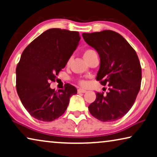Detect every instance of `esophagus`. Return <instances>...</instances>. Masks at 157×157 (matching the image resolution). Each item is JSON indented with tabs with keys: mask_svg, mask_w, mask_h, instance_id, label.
Returning a JSON list of instances; mask_svg holds the SVG:
<instances>
[{
	"mask_svg": "<svg viewBox=\"0 0 157 157\" xmlns=\"http://www.w3.org/2000/svg\"><path fill=\"white\" fill-rule=\"evenodd\" d=\"M78 93H85V92H86V90H84V89L79 88V89H78Z\"/></svg>",
	"mask_w": 157,
	"mask_h": 157,
	"instance_id": "1",
	"label": "esophagus"
}]
</instances>
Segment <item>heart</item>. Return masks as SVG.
<instances>
[{"mask_svg": "<svg viewBox=\"0 0 157 157\" xmlns=\"http://www.w3.org/2000/svg\"><path fill=\"white\" fill-rule=\"evenodd\" d=\"M94 53H96L95 51H94L93 49H87V50H86L85 51V53H84V58L88 57V56H90V55H92V54H94ZM71 59H69L68 60H67V65L70 64V63H71ZM80 84H81V85H85V82L84 81H81Z\"/></svg>", "mask_w": 157, "mask_h": 157, "instance_id": "1", "label": "heart"}]
</instances>
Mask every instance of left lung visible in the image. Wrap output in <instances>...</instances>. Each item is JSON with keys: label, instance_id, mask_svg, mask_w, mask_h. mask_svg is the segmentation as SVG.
Listing matches in <instances>:
<instances>
[{"label": "left lung", "instance_id": "left-lung-1", "mask_svg": "<svg viewBox=\"0 0 157 157\" xmlns=\"http://www.w3.org/2000/svg\"><path fill=\"white\" fill-rule=\"evenodd\" d=\"M84 40L100 58L96 79L108 85L109 92L96 94L88 109L103 122H113L129 111L140 90L142 68L136 52L121 34L111 30L83 33Z\"/></svg>", "mask_w": 157, "mask_h": 157}]
</instances>
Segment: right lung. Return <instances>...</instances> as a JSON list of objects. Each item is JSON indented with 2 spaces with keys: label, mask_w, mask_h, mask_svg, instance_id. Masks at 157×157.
Wrapping results in <instances>:
<instances>
[{
  "label": "right lung",
  "mask_w": 157,
  "mask_h": 157,
  "mask_svg": "<svg viewBox=\"0 0 157 157\" xmlns=\"http://www.w3.org/2000/svg\"><path fill=\"white\" fill-rule=\"evenodd\" d=\"M78 32L53 29L43 32L25 49L16 68V89L23 106L37 120L50 122L64 113L77 89L65 84L57 92L50 87L78 47Z\"/></svg>",
  "instance_id": "obj_1"
}]
</instances>
